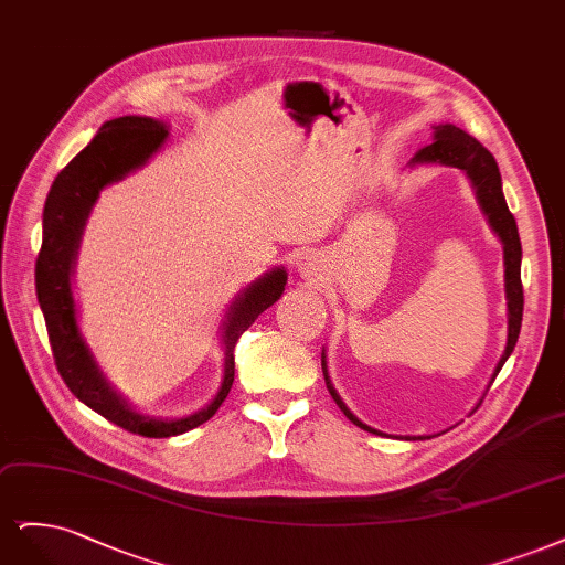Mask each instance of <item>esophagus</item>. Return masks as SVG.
<instances>
[{
	"label": "esophagus",
	"mask_w": 565,
	"mask_h": 565,
	"mask_svg": "<svg viewBox=\"0 0 565 565\" xmlns=\"http://www.w3.org/2000/svg\"><path fill=\"white\" fill-rule=\"evenodd\" d=\"M296 267H298V271H300L305 279H315L317 271H319V260L309 250H302V253H298Z\"/></svg>",
	"instance_id": "34e87169"
}]
</instances>
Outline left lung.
<instances>
[{
    "label": "left lung",
    "instance_id": "1",
    "mask_svg": "<svg viewBox=\"0 0 565 565\" xmlns=\"http://www.w3.org/2000/svg\"><path fill=\"white\" fill-rule=\"evenodd\" d=\"M431 142L427 148H423L417 152L408 167H427V163H439V167H452L460 169L467 178L471 188H475L477 202L486 215V221L498 234V239L502 242V250H504V298H507V344L504 352L498 361V366L493 371V377L500 373V369L504 366V361L509 359V354L514 352L516 340L521 333V319H523V286H521V239H519V227L514 215L509 213L504 194H502V178H500V169L495 157L490 154L483 145L471 138L467 131H462L460 126L455 124H434L431 126ZM321 369H323V380L326 387H329L333 402L338 404V408L350 417V420L361 427L363 431L371 434H380L377 429L369 427L366 423H361L359 417L348 408V404L342 402L338 390L333 387L331 375H329V366H326V350H321ZM415 441V439H425V436H406V441Z\"/></svg>",
    "mask_w": 565,
    "mask_h": 565
}]
</instances>
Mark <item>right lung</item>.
<instances>
[{
	"mask_svg": "<svg viewBox=\"0 0 565 565\" xmlns=\"http://www.w3.org/2000/svg\"><path fill=\"white\" fill-rule=\"evenodd\" d=\"M167 138L169 124L161 119L129 115L105 121L94 140L53 180L42 217V250L38 267H34V284H38V300L49 329L51 350L70 392L105 420L134 434L150 436V439L185 434L215 415L234 382L236 340L267 307L284 296L288 281V271L284 267H271L230 302L221 326L225 354L223 380L204 408L185 417H152L136 411L129 398L115 390L79 329V309L72 277H75L86 221L100 192L142 169L152 154L161 150Z\"/></svg>",
	"mask_w": 565,
	"mask_h": 565,
	"instance_id": "add662e5",
	"label": "right lung"
}]
</instances>
